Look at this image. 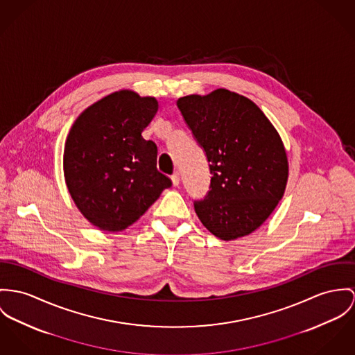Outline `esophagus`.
I'll list each match as a JSON object with an SVG mask.
<instances>
[{
  "mask_svg": "<svg viewBox=\"0 0 355 355\" xmlns=\"http://www.w3.org/2000/svg\"><path fill=\"white\" fill-rule=\"evenodd\" d=\"M171 181H173V185H174V187H178V185H180V174H178V173H174V174L171 175Z\"/></svg>",
  "mask_w": 355,
  "mask_h": 355,
  "instance_id": "34e87169",
  "label": "esophagus"
}]
</instances>
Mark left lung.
Segmentation results:
<instances>
[{
    "instance_id": "left-lung-1",
    "label": "left lung",
    "mask_w": 355,
    "mask_h": 355,
    "mask_svg": "<svg viewBox=\"0 0 355 355\" xmlns=\"http://www.w3.org/2000/svg\"><path fill=\"white\" fill-rule=\"evenodd\" d=\"M177 107L212 174L208 196L194 202L197 216L221 241L250 235L284 197L289 162L282 139L255 103L227 89L181 97Z\"/></svg>"
}]
</instances>
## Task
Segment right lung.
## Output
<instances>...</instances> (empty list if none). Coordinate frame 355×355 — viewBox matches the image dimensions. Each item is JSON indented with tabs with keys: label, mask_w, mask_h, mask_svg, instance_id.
<instances>
[{
	"label": "right lung",
	"mask_w": 355,
	"mask_h": 355,
	"mask_svg": "<svg viewBox=\"0 0 355 355\" xmlns=\"http://www.w3.org/2000/svg\"><path fill=\"white\" fill-rule=\"evenodd\" d=\"M157 110L155 97L121 89L87 107L69 131L64 181L83 218L101 231H124L171 187L157 168V144L141 137Z\"/></svg>",
	"instance_id": "1"
}]
</instances>
